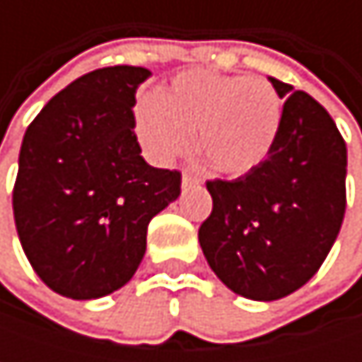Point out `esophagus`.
<instances>
[{
    "label": "esophagus",
    "instance_id": "obj_1",
    "mask_svg": "<svg viewBox=\"0 0 362 362\" xmlns=\"http://www.w3.org/2000/svg\"><path fill=\"white\" fill-rule=\"evenodd\" d=\"M197 184H201V178H197L190 172H184L182 174V188H190V186H197Z\"/></svg>",
    "mask_w": 362,
    "mask_h": 362
}]
</instances>
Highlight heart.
Returning <instances> with one entry per match:
<instances>
[{"label": "heart", "mask_w": 362, "mask_h": 362, "mask_svg": "<svg viewBox=\"0 0 362 362\" xmlns=\"http://www.w3.org/2000/svg\"><path fill=\"white\" fill-rule=\"evenodd\" d=\"M279 125L281 98L270 81L209 69L176 75L134 115L138 142L153 161L178 159L197 129V151L228 176H243L266 159Z\"/></svg>", "instance_id": "b5f03b06"}]
</instances>
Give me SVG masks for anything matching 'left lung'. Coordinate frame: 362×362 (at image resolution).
<instances>
[{
    "label": "left lung",
    "mask_w": 362,
    "mask_h": 362,
    "mask_svg": "<svg viewBox=\"0 0 362 362\" xmlns=\"http://www.w3.org/2000/svg\"><path fill=\"white\" fill-rule=\"evenodd\" d=\"M285 98L266 159L237 180H207L214 207L199 243L235 293L272 302L306 285L346 211V142L310 94L270 77Z\"/></svg>",
    "instance_id": "left-lung-1"
}]
</instances>
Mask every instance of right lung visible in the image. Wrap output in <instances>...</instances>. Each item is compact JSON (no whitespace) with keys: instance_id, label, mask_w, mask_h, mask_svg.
Segmentation results:
<instances>
[{"instance_id":"right-lung-1","label":"right lung","mask_w":362,"mask_h":362,"mask_svg":"<svg viewBox=\"0 0 362 362\" xmlns=\"http://www.w3.org/2000/svg\"><path fill=\"white\" fill-rule=\"evenodd\" d=\"M142 66L96 69L58 92L23 138L12 207L21 245L56 293L96 300L123 287L153 216L180 194L178 170L142 159L134 134Z\"/></svg>"}]
</instances>
